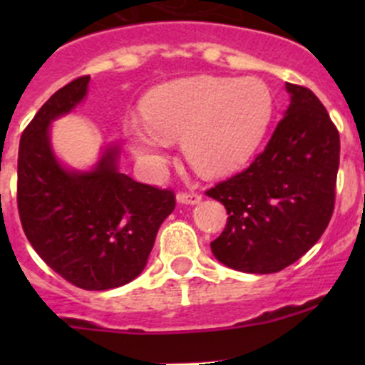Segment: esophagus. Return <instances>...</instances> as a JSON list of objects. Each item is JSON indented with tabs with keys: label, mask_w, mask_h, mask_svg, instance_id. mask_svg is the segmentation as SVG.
<instances>
[{
	"label": "esophagus",
	"mask_w": 365,
	"mask_h": 365,
	"mask_svg": "<svg viewBox=\"0 0 365 365\" xmlns=\"http://www.w3.org/2000/svg\"><path fill=\"white\" fill-rule=\"evenodd\" d=\"M176 201L180 205H197L201 201V196L196 192H178L176 194Z\"/></svg>",
	"instance_id": "34e87169"
}]
</instances>
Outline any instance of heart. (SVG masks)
I'll return each mask as SVG.
<instances>
[{
    "label": "heart",
    "instance_id": "1",
    "mask_svg": "<svg viewBox=\"0 0 365 365\" xmlns=\"http://www.w3.org/2000/svg\"><path fill=\"white\" fill-rule=\"evenodd\" d=\"M272 113L270 90L256 77H189L150 91L141 102L146 127L130 123L125 138L150 171L164 165L165 141L182 139L189 164L203 176L219 178L252 159Z\"/></svg>",
    "mask_w": 365,
    "mask_h": 365
}]
</instances>
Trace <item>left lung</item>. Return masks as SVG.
I'll return each mask as SVG.
<instances>
[{"instance_id": "8db88e82", "label": "left lung", "mask_w": 365, "mask_h": 365, "mask_svg": "<svg viewBox=\"0 0 365 365\" xmlns=\"http://www.w3.org/2000/svg\"><path fill=\"white\" fill-rule=\"evenodd\" d=\"M289 106L245 171L206 190L226 206L213 256L245 274H275L323 235L336 201L339 132L311 90L286 83Z\"/></svg>"}]
</instances>
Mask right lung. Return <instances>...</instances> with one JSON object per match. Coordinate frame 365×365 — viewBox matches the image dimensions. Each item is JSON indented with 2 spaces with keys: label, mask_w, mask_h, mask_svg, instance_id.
<instances>
[{
  "label": "right lung",
  "mask_w": 365,
  "mask_h": 365,
  "mask_svg": "<svg viewBox=\"0 0 365 365\" xmlns=\"http://www.w3.org/2000/svg\"><path fill=\"white\" fill-rule=\"evenodd\" d=\"M88 84L84 76L58 90L21 135L17 206L29 244L56 274L77 288L104 292L145 270L175 194L118 171V145L106 146L88 171L61 164L51 123L84 101Z\"/></svg>",
  "instance_id": "right-lung-1"
}]
</instances>
